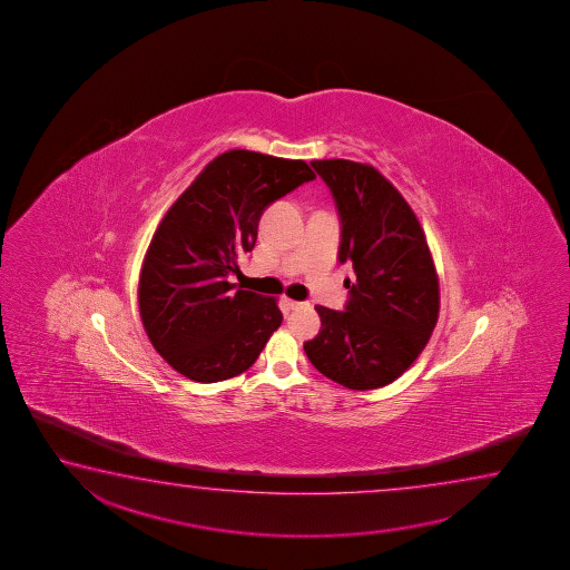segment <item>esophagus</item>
<instances>
[{
	"mask_svg": "<svg viewBox=\"0 0 570 570\" xmlns=\"http://www.w3.org/2000/svg\"><path fill=\"white\" fill-rule=\"evenodd\" d=\"M285 305H287V307H289V309H299L301 305H303V303H301V301H295V299H285Z\"/></svg>",
	"mask_w": 570,
	"mask_h": 570,
	"instance_id": "34e87169",
	"label": "esophagus"
}]
</instances>
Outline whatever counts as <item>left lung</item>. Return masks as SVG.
Wrapping results in <instances>:
<instances>
[{
  "label": "left lung",
  "instance_id": "1",
  "mask_svg": "<svg viewBox=\"0 0 570 570\" xmlns=\"http://www.w3.org/2000/svg\"><path fill=\"white\" fill-rule=\"evenodd\" d=\"M341 217L338 261L357 281L345 311L317 305L321 331L303 347L338 385L368 391L413 365L439 318V277L425 233L393 184L373 165L311 161ZM351 283V281H348Z\"/></svg>",
  "mask_w": 570,
  "mask_h": 570
}]
</instances>
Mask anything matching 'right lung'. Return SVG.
Here are the masks:
<instances>
[{
  "label": "right lung",
  "mask_w": 570,
  "mask_h": 570,
  "mask_svg": "<svg viewBox=\"0 0 570 570\" xmlns=\"http://www.w3.org/2000/svg\"><path fill=\"white\" fill-rule=\"evenodd\" d=\"M301 159L232 149L205 165L165 213L139 275V313L155 351L197 383L242 375L283 321L277 299L232 283L263 212L313 181Z\"/></svg>",
  "instance_id": "add662e5"
}]
</instances>
